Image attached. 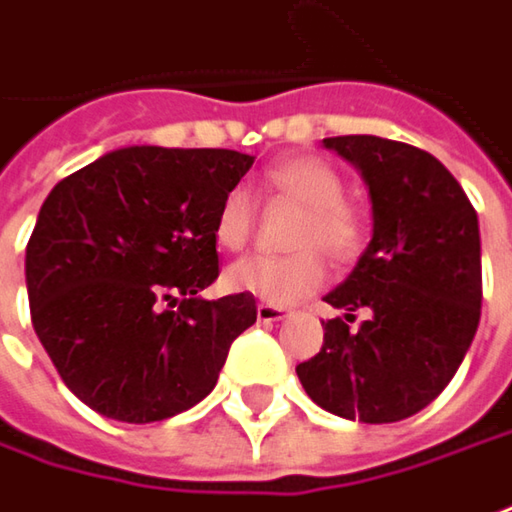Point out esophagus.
Segmentation results:
<instances>
[{"label":"esophagus","instance_id":"1","mask_svg":"<svg viewBox=\"0 0 512 512\" xmlns=\"http://www.w3.org/2000/svg\"><path fill=\"white\" fill-rule=\"evenodd\" d=\"M256 318H259L262 324H276V321H284L287 315H284V310H279V307H273V304H259V307H256Z\"/></svg>","mask_w":512,"mask_h":512}]
</instances>
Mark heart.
Wrapping results in <instances>:
<instances>
[{"instance_id": "1", "label": "heart", "mask_w": 512, "mask_h": 512, "mask_svg": "<svg viewBox=\"0 0 512 512\" xmlns=\"http://www.w3.org/2000/svg\"><path fill=\"white\" fill-rule=\"evenodd\" d=\"M264 185L284 200L304 208L298 222L293 256H248L228 267L225 281L233 293L267 301V304H296L324 287L329 270L327 256L344 262L355 256L360 245V222L352 208L344 205L341 177L315 157H287L264 171ZM253 233V202L245 188H231L214 219V239L219 248L242 250Z\"/></svg>"}]
</instances>
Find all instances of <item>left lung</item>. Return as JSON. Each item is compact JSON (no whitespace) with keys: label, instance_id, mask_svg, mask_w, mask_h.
<instances>
[{"label":"left lung","instance_id":"obj_1","mask_svg":"<svg viewBox=\"0 0 512 512\" xmlns=\"http://www.w3.org/2000/svg\"><path fill=\"white\" fill-rule=\"evenodd\" d=\"M358 168L372 200V239L324 296L344 318L296 366L312 403L360 423H397L451 383L482 315L479 219L434 154L375 135L324 137ZM367 312L358 328L354 312Z\"/></svg>","mask_w":512,"mask_h":512}]
</instances>
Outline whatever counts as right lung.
<instances>
[{
	"instance_id": "1",
	"label": "right lung",
	"mask_w": 512,
	"mask_h": 512,
	"mask_svg": "<svg viewBox=\"0 0 512 512\" xmlns=\"http://www.w3.org/2000/svg\"><path fill=\"white\" fill-rule=\"evenodd\" d=\"M253 157L126 146L47 194L24 253L33 329L81 403L157 423L216 386L256 324L248 293L202 298L219 276L214 219Z\"/></svg>"
}]
</instances>
